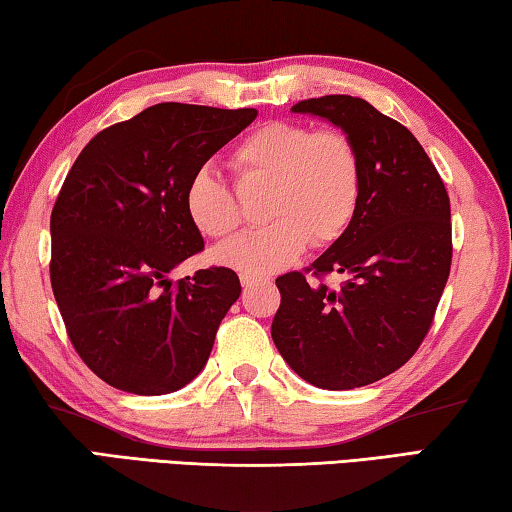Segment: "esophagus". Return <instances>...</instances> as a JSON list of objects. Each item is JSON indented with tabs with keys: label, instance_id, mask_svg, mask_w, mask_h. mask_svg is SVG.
Instances as JSON below:
<instances>
[{
	"label": "esophagus",
	"instance_id": "1",
	"mask_svg": "<svg viewBox=\"0 0 512 512\" xmlns=\"http://www.w3.org/2000/svg\"><path fill=\"white\" fill-rule=\"evenodd\" d=\"M256 281H270V279H265V276H256V274H240V283L242 286H251V283H256Z\"/></svg>",
	"mask_w": 512,
	"mask_h": 512
}]
</instances>
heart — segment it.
<instances>
[{
	"label": "heart",
	"mask_w": 512,
	"mask_h": 512,
	"mask_svg": "<svg viewBox=\"0 0 512 512\" xmlns=\"http://www.w3.org/2000/svg\"><path fill=\"white\" fill-rule=\"evenodd\" d=\"M231 167L242 181L270 183L265 215L272 220L217 247V263L245 274L281 270L308 242L329 247L354 222L363 163L345 131L267 122L238 142ZM183 204L192 226L208 238L229 236L242 222L233 190L208 167L192 174Z\"/></svg>",
	"instance_id": "1"
}]
</instances>
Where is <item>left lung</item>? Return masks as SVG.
I'll return each mask as SVG.
<instances>
[{"mask_svg": "<svg viewBox=\"0 0 512 512\" xmlns=\"http://www.w3.org/2000/svg\"><path fill=\"white\" fill-rule=\"evenodd\" d=\"M292 111L326 117L354 140L363 192L345 236L276 279L272 340L304 381L360 388L408 363L431 329L454 254L449 195L413 133L365 99L326 95ZM329 273L346 281L331 289Z\"/></svg>", "mask_w": 512, "mask_h": 512, "instance_id": "8db88e82", "label": "left lung"}]
</instances>
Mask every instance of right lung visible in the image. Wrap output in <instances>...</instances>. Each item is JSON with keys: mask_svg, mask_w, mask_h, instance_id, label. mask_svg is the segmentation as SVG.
<instances>
[{"mask_svg": "<svg viewBox=\"0 0 512 512\" xmlns=\"http://www.w3.org/2000/svg\"><path fill=\"white\" fill-rule=\"evenodd\" d=\"M256 115L149 106L99 131L67 172L49 222V279L72 347L113 388L167 395L204 370L240 281L229 267L167 279L204 249L183 192Z\"/></svg>", "mask_w": 512, "mask_h": 512, "instance_id": "right-lung-1", "label": "right lung"}]
</instances>
